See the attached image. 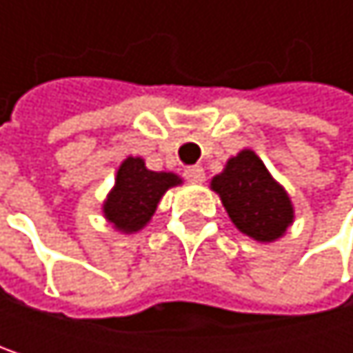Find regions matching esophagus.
Here are the masks:
<instances>
[{"label": "esophagus", "mask_w": 353, "mask_h": 353, "mask_svg": "<svg viewBox=\"0 0 353 353\" xmlns=\"http://www.w3.org/2000/svg\"><path fill=\"white\" fill-rule=\"evenodd\" d=\"M183 176L188 181H192V183H202L204 181V170L200 168V165H190V168H185L183 170Z\"/></svg>", "instance_id": "34e87169"}]
</instances>
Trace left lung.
Segmentation results:
<instances>
[{"mask_svg":"<svg viewBox=\"0 0 353 353\" xmlns=\"http://www.w3.org/2000/svg\"><path fill=\"white\" fill-rule=\"evenodd\" d=\"M233 225L259 243H274L294 223V206L255 151L243 149L210 179Z\"/></svg>","mask_w":353,"mask_h":353,"instance_id":"left-lung-1","label":"left lung"}]
</instances>
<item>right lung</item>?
Wrapping results in <instances>:
<instances>
[{"mask_svg": "<svg viewBox=\"0 0 353 353\" xmlns=\"http://www.w3.org/2000/svg\"><path fill=\"white\" fill-rule=\"evenodd\" d=\"M179 183L181 177L177 174L151 172L143 157H126L102 204L104 219L120 233H137L147 227L163 194Z\"/></svg>", "mask_w": 353, "mask_h": 353, "instance_id": "1", "label": "right lung"}]
</instances>
